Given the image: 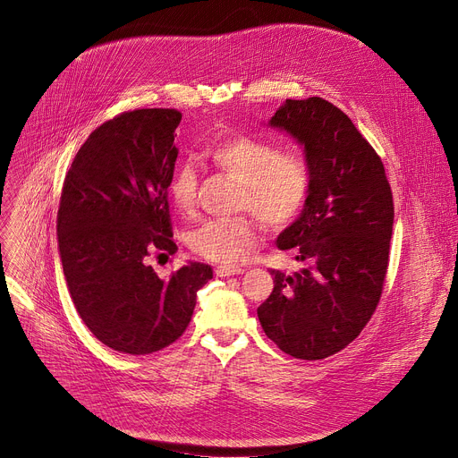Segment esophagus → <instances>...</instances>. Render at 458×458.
<instances>
[{"label": "esophagus", "instance_id": "34e87169", "mask_svg": "<svg viewBox=\"0 0 458 458\" xmlns=\"http://www.w3.org/2000/svg\"><path fill=\"white\" fill-rule=\"evenodd\" d=\"M216 272H217V276L226 278V276H237V274H242V272H245V268L235 267V265H219L216 268Z\"/></svg>", "mask_w": 458, "mask_h": 458}]
</instances>
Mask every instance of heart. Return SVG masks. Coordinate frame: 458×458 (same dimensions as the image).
Instances as JSON below:
<instances>
[{"mask_svg": "<svg viewBox=\"0 0 458 458\" xmlns=\"http://www.w3.org/2000/svg\"><path fill=\"white\" fill-rule=\"evenodd\" d=\"M209 158L225 174L241 182L237 209H249L268 228L287 226L308 200L311 169L298 152H282L268 140L233 136L209 150ZM199 174L193 162H180L169 182V197L180 213L197 202ZM193 252L216 263H237L256 242V225L249 217L208 219L190 232Z\"/></svg>", "mask_w": 458, "mask_h": 458, "instance_id": "obj_1", "label": "heart"}]
</instances>
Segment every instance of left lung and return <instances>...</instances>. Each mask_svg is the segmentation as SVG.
<instances>
[{"label":"left lung","instance_id":"left-lung-1","mask_svg":"<svg viewBox=\"0 0 458 458\" xmlns=\"http://www.w3.org/2000/svg\"><path fill=\"white\" fill-rule=\"evenodd\" d=\"M268 127L303 148L311 188L294 223L276 239L303 267L270 268L274 289L258 308L267 337L296 359L346 348L374 315L394 223L385 167L352 119L322 98L287 99Z\"/></svg>","mask_w":458,"mask_h":458}]
</instances>
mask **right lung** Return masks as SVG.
I'll return each mask as SVG.
<instances>
[{"instance_id": "add662e5", "label": "right lung", "mask_w": 458, "mask_h": 458, "mask_svg": "<svg viewBox=\"0 0 458 458\" xmlns=\"http://www.w3.org/2000/svg\"><path fill=\"white\" fill-rule=\"evenodd\" d=\"M182 114L141 108L88 136L66 174L56 217L58 252L86 327L119 353L145 355L186 331L209 265L180 267L162 280L150 254H174L167 188Z\"/></svg>"}]
</instances>
